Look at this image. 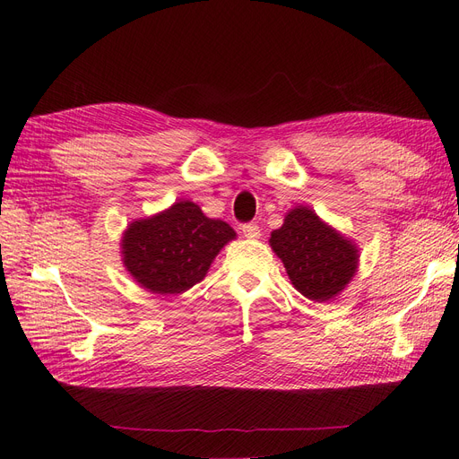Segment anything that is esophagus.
Returning <instances> with one entry per match:
<instances>
[{
  "label": "esophagus",
  "instance_id": "obj_1",
  "mask_svg": "<svg viewBox=\"0 0 459 459\" xmlns=\"http://www.w3.org/2000/svg\"><path fill=\"white\" fill-rule=\"evenodd\" d=\"M241 231H243L245 238H249V239H256L258 235H260V228H258V224H255V221H249V224H243Z\"/></svg>",
  "mask_w": 459,
  "mask_h": 459
}]
</instances>
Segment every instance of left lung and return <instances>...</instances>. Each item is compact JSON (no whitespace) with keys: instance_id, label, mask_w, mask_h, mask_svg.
<instances>
[{"instance_id":"left-lung-1","label":"left lung","mask_w":459,"mask_h":459,"mask_svg":"<svg viewBox=\"0 0 459 459\" xmlns=\"http://www.w3.org/2000/svg\"><path fill=\"white\" fill-rule=\"evenodd\" d=\"M270 245L295 290L313 301L336 297L355 274V245L305 206L293 208L283 226L272 231Z\"/></svg>"}]
</instances>
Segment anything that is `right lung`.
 <instances>
[{"label":"right lung","mask_w":459,"mask_h":459,"mask_svg":"<svg viewBox=\"0 0 459 459\" xmlns=\"http://www.w3.org/2000/svg\"><path fill=\"white\" fill-rule=\"evenodd\" d=\"M233 238L226 221L206 218L191 201H179L152 218L133 221L121 241L123 264L146 290L183 293L206 276L214 256Z\"/></svg>","instance_id":"add662e5"}]
</instances>
